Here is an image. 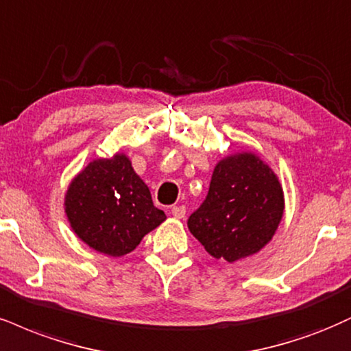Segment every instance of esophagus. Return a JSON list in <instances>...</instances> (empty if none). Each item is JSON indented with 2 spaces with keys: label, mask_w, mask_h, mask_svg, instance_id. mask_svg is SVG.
Segmentation results:
<instances>
[{
  "label": "esophagus",
  "mask_w": 351,
  "mask_h": 351,
  "mask_svg": "<svg viewBox=\"0 0 351 351\" xmlns=\"http://www.w3.org/2000/svg\"><path fill=\"white\" fill-rule=\"evenodd\" d=\"M171 216L175 219H183L186 216V208H184V206H173Z\"/></svg>",
  "instance_id": "1"
}]
</instances>
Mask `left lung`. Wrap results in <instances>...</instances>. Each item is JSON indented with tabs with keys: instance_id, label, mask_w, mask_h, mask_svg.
<instances>
[{
	"instance_id": "1",
	"label": "left lung",
	"mask_w": 351,
	"mask_h": 351,
	"mask_svg": "<svg viewBox=\"0 0 351 351\" xmlns=\"http://www.w3.org/2000/svg\"><path fill=\"white\" fill-rule=\"evenodd\" d=\"M282 213L285 194L274 171L252 152H237L216 165L188 229L210 256L234 263L273 239Z\"/></svg>"
}]
</instances>
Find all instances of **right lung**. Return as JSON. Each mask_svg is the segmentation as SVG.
I'll use <instances>...</instances> for the list:
<instances>
[{
	"mask_svg": "<svg viewBox=\"0 0 351 351\" xmlns=\"http://www.w3.org/2000/svg\"><path fill=\"white\" fill-rule=\"evenodd\" d=\"M65 214L88 247L109 256L128 255L167 219L124 154L93 160L71 180Z\"/></svg>",
	"mask_w": 351,
	"mask_h": 351,
	"instance_id": "obj_1",
	"label": "right lung"
}]
</instances>
